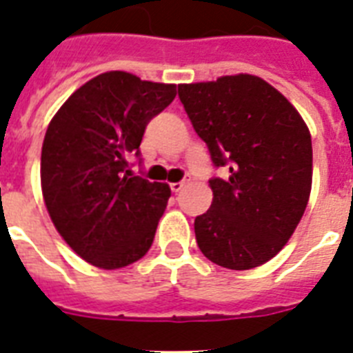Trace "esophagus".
I'll return each mask as SVG.
<instances>
[{
    "mask_svg": "<svg viewBox=\"0 0 353 353\" xmlns=\"http://www.w3.org/2000/svg\"><path fill=\"white\" fill-rule=\"evenodd\" d=\"M187 185V181H177V183H172L170 188H172V192H179L183 187Z\"/></svg>",
    "mask_w": 353,
    "mask_h": 353,
    "instance_id": "34e87169",
    "label": "esophagus"
}]
</instances>
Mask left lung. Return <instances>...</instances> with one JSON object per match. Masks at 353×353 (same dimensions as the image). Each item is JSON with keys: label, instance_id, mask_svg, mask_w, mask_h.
<instances>
[{"label": "left lung", "instance_id": "left-lung-1", "mask_svg": "<svg viewBox=\"0 0 353 353\" xmlns=\"http://www.w3.org/2000/svg\"><path fill=\"white\" fill-rule=\"evenodd\" d=\"M216 168L212 205L194 220L196 241L221 268L262 265L288 243L312 190V135L291 102L252 74L177 85Z\"/></svg>", "mask_w": 353, "mask_h": 353}]
</instances>
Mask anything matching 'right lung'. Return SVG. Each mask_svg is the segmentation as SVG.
Returning a JSON list of instances; mask_svg holds the SVG:
<instances>
[{"label":"right lung","instance_id":"1","mask_svg":"<svg viewBox=\"0 0 353 353\" xmlns=\"http://www.w3.org/2000/svg\"><path fill=\"white\" fill-rule=\"evenodd\" d=\"M176 97L174 84L102 73L69 97L41 146V192L52 223L91 265L119 269L154 241L170 188L128 170L148 122Z\"/></svg>","mask_w":353,"mask_h":353}]
</instances>
